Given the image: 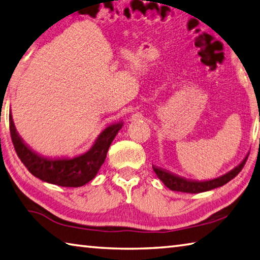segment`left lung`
Listing matches in <instances>:
<instances>
[{"label":"left lung","mask_w":260,"mask_h":260,"mask_svg":"<svg viewBox=\"0 0 260 260\" xmlns=\"http://www.w3.org/2000/svg\"><path fill=\"white\" fill-rule=\"evenodd\" d=\"M248 156L249 153L244 157V159L242 160L239 165L235 166L234 169L230 171V172L221 175V177L206 180V181H196V180H189L186 178L179 177V175L171 173L167 170H164L158 166L152 165V169L157 174V177L159 178V180H161V182L164 183L167 188H170L171 190L189 193H199L221 187L227 182H230L231 180L234 179L236 175L241 172L242 169H243L245 161L248 159Z\"/></svg>","instance_id":"obj_1"}]
</instances>
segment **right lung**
I'll return each instance as SVG.
<instances>
[{
  "label": "right lung",
  "instance_id": "obj_1",
  "mask_svg": "<svg viewBox=\"0 0 260 260\" xmlns=\"http://www.w3.org/2000/svg\"><path fill=\"white\" fill-rule=\"evenodd\" d=\"M9 125L17 155L34 177L60 187H81L96 177L107 157L110 144L124 124L116 122L108 126L89 150L73 158H48L34 151L17 132L11 111L9 113Z\"/></svg>",
  "mask_w": 260,
  "mask_h": 260
}]
</instances>
